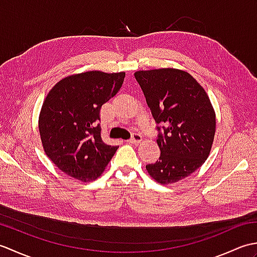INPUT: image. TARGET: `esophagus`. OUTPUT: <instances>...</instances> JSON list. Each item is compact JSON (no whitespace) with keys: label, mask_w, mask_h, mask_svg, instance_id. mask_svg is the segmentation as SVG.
Instances as JSON below:
<instances>
[{"label":"esophagus","mask_w":257,"mask_h":257,"mask_svg":"<svg viewBox=\"0 0 257 257\" xmlns=\"http://www.w3.org/2000/svg\"><path fill=\"white\" fill-rule=\"evenodd\" d=\"M141 139H143V137H141V135H139L137 133H134L133 136H132V138H130L129 141H130V143H134V144H138V143H140Z\"/></svg>","instance_id":"34e87169"}]
</instances>
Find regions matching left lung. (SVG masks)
Wrapping results in <instances>:
<instances>
[{"mask_svg":"<svg viewBox=\"0 0 257 257\" xmlns=\"http://www.w3.org/2000/svg\"><path fill=\"white\" fill-rule=\"evenodd\" d=\"M157 125L160 158L146 166L161 184L178 182L209 157L215 113L205 90L189 73L174 68L135 73Z\"/></svg>","mask_w":257,"mask_h":257,"instance_id":"1","label":"left lung"}]
</instances>
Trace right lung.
<instances>
[{
  "label": "right lung",
  "mask_w": 257,
  "mask_h": 257,
  "mask_svg": "<svg viewBox=\"0 0 257 257\" xmlns=\"http://www.w3.org/2000/svg\"><path fill=\"white\" fill-rule=\"evenodd\" d=\"M124 75L97 70L72 75L48 92L38 128L45 154L64 173L92 181L111 160L118 146L101 139L100 109L121 88Z\"/></svg>",
  "instance_id": "obj_1"
}]
</instances>
